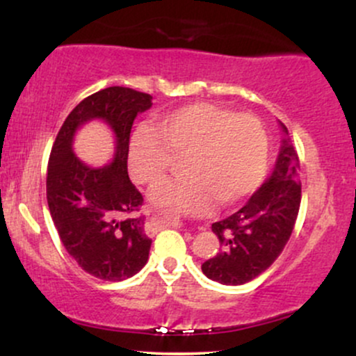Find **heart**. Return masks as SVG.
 <instances>
[{
	"mask_svg": "<svg viewBox=\"0 0 356 356\" xmlns=\"http://www.w3.org/2000/svg\"><path fill=\"white\" fill-rule=\"evenodd\" d=\"M184 157L182 179L154 187L157 206L187 214H206L214 204L238 206L263 182L269 138L256 115L236 113L214 104H192L137 127L129 142V172L144 186L161 182Z\"/></svg>",
	"mask_w": 356,
	"mask_h": 356,
	"instance_id": "b5f03b06",
	"label": "heart"
}]
</instances>
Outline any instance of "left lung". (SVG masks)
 Wrapping results in <instances>:
<instances>
[{
    "label": "left lung",
    "instance_id": "1",
    "mask_svg": "<svg viewBox=\"0 0 356 356\" xmlns=\"http://www.w3.org/2000/svg\"><path fill=\"white\" fill-rule=\"evenodd\" d=\"M283 132L288 136V129ZM300 167L295 147L283 138L271 177L246 206L212 224L222 249L202 264V273L220 284H244L266 271L289 241L301 204Z\"/></svg>",
    "mask_w": 356,
    "mask_h": 356
}]
</instances>
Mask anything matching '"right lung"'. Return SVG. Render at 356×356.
Returning <instances> with one entry per match:
<instances>
[{"instance_id":"1","label":"right lung","mask_w":356,"mask_h":356,"mask_svg":"<svg viewBox=\"0 0 356 356\" xmlns=\"http://www.w3.org/2000/svg\"><path fill=\"white\" fill-rule=\"evenodd\" d=\"M150 107L149 93L127 87L100 90L72 110L51 147L47 201L53 224L79 266L104 281L132 277L149 259L152 239L144 231V218L130 216L144 197L130 182L127 155L134 120ZM93 118L116 134L113 162L99 170L81 163L71 149L76 130Z\"/></svg>"}]
</instances>
